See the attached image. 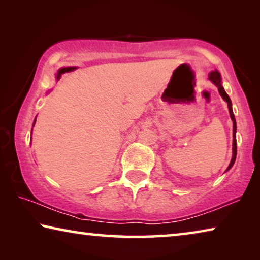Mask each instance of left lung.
<instances>
[{
  "instance_id": "8db88e82",
  "label": "left lung",
  "mask_w": 260,
  "mask_h": 260,
  "mask_svg": "<svg viewBox=\"0 0 260 260\" xmlns=\"http://www.w3.org/2000/svg\"><path fill=\"white\" fill-rule=\"evenodd\" d=\"M209 80L214 83L215 86L218 87V90H219V94L221 98L223 99V101H226L227 105H228V111H230V116H231V119L233 121V156H232V160L230 162V165H228L227 171H230L232 169V166L234 165L235 159H236V151H237V148H236V120H235V117H234V113H233V109H232V101L230 99V96L227 95V93L225 91V88L222 86V81H221V74H220L217 70L215 71H212L209 73Z\"/></svg>"
}]
</instances>
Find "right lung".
Segmentation results:
<instances>
[{"instance_id": "obj_1", "label": "right lung", "mask_w": 260, "mask_h": 260, "mask_svg": "<svg viewBox=\"0 0 260 260\" xmlns=\"http://www.w3.org/2000/svg\"><path fill=\"white\" fill-rule=\"evenodd\" d=\"M76 69H77V67H68V68H61V69H59L58 71H57L56 79H57V80H59L60 77H61V74H64L65 72H71V71H74V70H76ZM35 121H37V118H35V119H34L33 127H34V125H35Z\"/></svg>"}]
</instances>
